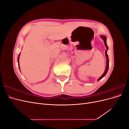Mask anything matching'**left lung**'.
I'll return each instance as SVG.
<instances>
[{"mask_svg": "<svg viewBox=\"0 0 129 129\" xmlns=\"http://www.w3.org/2000/svg\"><path fill=\"white\" fill-rule=\"evenodd\" d=\"M100 37L104 41V45L105 46V47H106V49L107 50H105V56H106V59H107V65H106V68H105V71L104 72V73L102 74V75L101 76V77H99V79H98V80L97 81H100L101 80V79H102V78L103 77H104L105 76V75H106L108 71V69H109V57H108V55L107 54V51L108 50V47L107 46V38L105 36H100Z\"/></svg>", "mask_w": 129, "mask_h": 129, "instance_id": "1", "label": "left lung"}]
</instances>
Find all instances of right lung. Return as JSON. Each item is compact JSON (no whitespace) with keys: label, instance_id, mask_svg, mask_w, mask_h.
<instances>
[{"label":"right lung","instance_id":"right-lung-1","mask_svg":"<svg viewBox=\"0 0 129 129\" xmlns=\"http://www.w3.org/2000/svg\"><path fill=\"white\" fill-rule=\"evenodd\" d=\"M20 53L19 54L18 57V66H19V69H20V65H19V57H20Z\"/></svg>","mask_w":129,"mask_h":129}]
</instances>
